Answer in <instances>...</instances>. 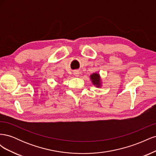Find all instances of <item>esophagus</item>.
<instances>
[{"label": "esophagus", "instance_id": "obj_1", "mask_svg": "<svg viewBox=\"0 0 156 156\" xmlns=\"http://www.w3.org/2000/svg\"><path fill=\"white\" fill-rule=\"evenodd\" d=\"M73 74H74V75H75V77H79V75H80V73H79V71L76 70V71H74Z\"/></svg>", "mask_w": 156, "mask_h": 156}]
</instances>
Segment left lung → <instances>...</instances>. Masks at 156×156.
Wrapping results in <instances>:
<instances>
[{
    "label": "left lung",
    "mask_w": 156,
    "mask_h": 156,
    "mask_svg": "<svg viewBox=\"0 0 156 156\" xmlns=\"http://www.w3.org/2000/svg\"><path fill=\"white\" fill-rule=\"evenodd\" d=\"M90 79L92 84L97 88H101L102 87V81L100 73L97 72L92 73L90 75Z\"/></svg>",
    "instance_id": "left-lung-1"
}]
</instances>
